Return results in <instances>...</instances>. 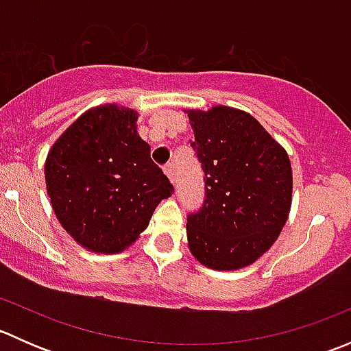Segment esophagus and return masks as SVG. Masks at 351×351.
<instances>
[{
    "instance_id": "obj_1",
    "label": "esophagus",
    "mask_w": 351,
    "mask_h": 351,
    "mask_svg": "<svg viewBox=\"0 0 351 351\" xmlns=\"http://www.w3.org/2000/svg\"><path fill=\"white\" fill-rule=\"evenodd\" d=\"M162 171H165V175L168 176L169 182L175 183V166H173V165H166L165 168H162Z\"/></svg>"
}]
</instances>
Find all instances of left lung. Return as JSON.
Here are the masks:
<instances>
[{
    "label": "left lung",
    "instance_id": "obj_1",
    "mask_svg": "<svg viewBox=\"0 0 351 351\" xmlns=\"http://www.w3.org/2000/svg\"><path fill=\"white\" fill-rule=\"evenodd\" d=\"M205 173L200 212L186 222L193 258L212 270H241L280 236L292 205V166L268 130L239 108H186Z\"/></svg>",
    "mask_w": 351,
    "mask_h": 351
}]
</instances>
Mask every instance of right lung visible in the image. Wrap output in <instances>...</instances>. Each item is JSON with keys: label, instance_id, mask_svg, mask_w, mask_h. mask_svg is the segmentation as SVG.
Returning <instances> with one entry per match:
<instances>
[{"label": "right lung", "instance_id": "obj_1", "mask_svg": "<svg viewBox=\"0 0 351 351\" xmlns=\"http://www.w3.org/2000/svg\"><path fill=\"white\" fill-rule=\"evenodd\" d=\"M137 110L119 104L81 113L49 149L45 189L59 224L81 247L117 254L139 239L173 185L137 132Z\"/></svg>", "mask_w": 351, "mask_h": 351}]
</instances>
